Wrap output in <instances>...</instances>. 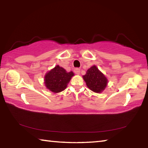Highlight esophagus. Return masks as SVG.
I'll return each mask as SVG.
<instances>
[{"mask_svg":"<svg viewBox=\"0 0 148 148\" xmlns=\"http://www.w3.org/2000/svg\"><path fill=\"white\" fill-rule=\"evenodd\" d=\"M74 73L76 74H79V72H80V70L79 69H77V68H76V69H75L74 70Z\"/></svg>","mask_w":148,"mask_h":148,"instance_id":"1","label":"esophagus"}]
</instances>
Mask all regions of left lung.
<instances>
[{"label": "left lung", "instance_id": "1", "mask_svg": "<svg viewBox=\"0 0 148 148\" xmlns=\"http://www.w3.org/2000/svg\"><path fill=\"white\" fill-rule=\"evenodd\" d=\"M83 78L88 88L97 93L103 91L108 84L106 77L95 65L87 70L86 74L83 76Z\"/></svg>", "mask_w": 148, "mask_h": 148}]
</instances>
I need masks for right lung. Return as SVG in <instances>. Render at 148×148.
<instances>
[{
	"label": "right lung",
	"instance_id": "add662e5",
	"mask_svg": "<svg viewBox=\"0 0 148 148\" xmlns=\"http://www.w3.org/2000/svg\"><path fill=\"white\" fill-rule=\"evenodd\" d=\"M74 75L73 72H67L66 70L57 65L45 75V86L55 93L61 92L66 88L67 85Z\"/></svg>",
	"mask_w": 148,
	"mask_h": 148
}]
</instances>
